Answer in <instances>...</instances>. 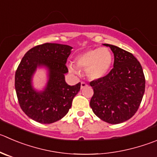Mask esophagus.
I'll return each mask as SVG.
<instances>
[{"label": "esophagus", "instance_id": "esophagus-1", "mask_svg": "<svg viewBox=\"0 0 157 157\" xmlns=\"http://www.w3.org/2000/svg\"><path fill=\"white\" fill-rule=\"evenodd\" d=\"M86 86H88V85L86 84V82H81V89H83V88L86 87Z\"/></svg>", "mask_w": 157, "mask_h": 157}]
</instances>
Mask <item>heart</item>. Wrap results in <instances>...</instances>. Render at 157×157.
<instances>
[{
	"instance_id": "obj_1",
	"label": "heart",
	"mask_w": 157,
	"mask_h": 157,
	"mask_svg": "<svg viewBox=\"0 0 157 157\" xmlns=\"http://www.w3.org/2000/svg\"><path fill=\"white\" fill-rule=\"evenodd\" d=\"M113 62L111 51L107 48H95L89 49L78 55L75 58L77 66L70 64L68 70L71 73L78 75V69L86 71V76L91 80H98L105 77L109 71Z\"/></svg>"
}]
</instances>
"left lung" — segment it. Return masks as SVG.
<instances>
[{
  "instance_id": "8db88e82",
  "label": "left lung",
  "mask_w": 157,
  "mask_h": 157,
  "mask_svg": "<svg viewBox=\"0 0 157 157\" xmlns=\"http://www.w3.org/2000/svg\"><path fill=\"white\" fill-rule=\"evenodd\" d=\"M114 54L113 68L102 78L90 82L94 94L90 106L99 119L119 124L135 115L145 92L143 68L132 54L109 44Z\"/></svg>"
}]
</instances>
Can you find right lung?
Listing matches in <instances>:
<instances>
[{
	"mask_svg": "<svg viewBox=\"0 0 157 157\" xmlns=\"http://www.w3.org/2000/svg\"><path fill=\"white\" fill-rule=\"evenodd\" d=\"M72 47L45 43L30 49L21 61L15 72V90L19 105L29 118L43 124L62 119L71 106L81 83L69 86L65 74L68 71L67 59ZM45 67L49 80L43 91L32 86V77L38 67Z\"/></svg>",
	"mask_w": 157,
	"mask_h": 157,
	"instance_id": "1",
	"label": "right lung"
}]
</instances>
